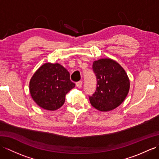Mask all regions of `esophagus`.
I'll list each match as a JSON object with an SVG mask.
<instances>
[{"mask_svg": "<svg viewBox=\"0 0 159 159\" xmlns=\"http://www.w3.org/2000/svg\"><path fill=\"white\" fill-rule=\"evenodd\" d=\"M76 85L78 88H81V87H82V85H83V81H81V80L79 81V82H77L76 83Z\"/></svg>", "mask_w": 159, "mask_h": 159, "instance_id": "obj_1", "label": "esophagus"}]
</instances>
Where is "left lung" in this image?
<instances>
[{
  "label": "left lung",
  "instance_id": "8db88e82",
  "mask_svg": "<svg viewBox=\"0 0 159 159\" xmlns=\"http://www.w3.org/2000/svg\"><path fill=\"white\" fill-rule=\"evenodd\" d=\"M97 79L95 92L89 96L92 106L101 111L118 107L127 96L129 80L120 65L109 58L101 59L93 64Z\"/></svg>",
  "mask_w": 159,
  "mask_h": 159
}]
</instances>
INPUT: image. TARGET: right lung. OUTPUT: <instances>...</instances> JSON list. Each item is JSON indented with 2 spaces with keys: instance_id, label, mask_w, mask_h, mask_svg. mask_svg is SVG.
I'll use <instances>...</instances> for the list:
<instances>
[{
  "instance_id": "obj_1",
  "label": "right lung",
  "mask_w": 159,
  "mask_h": 159,
  "mask_svg": "<svg viewBox=\"0 0 159 159\" xmlns=\"http://www.w3.org/2000/svg\"><path fill=\"white\" fill-rule=\"evenodd\" d=\"M75 87L70 74L62 65L46 63L31 78L30 91L39 107L54 111L64 103L65 96Z\"/></svg>"
}]
</instances>
